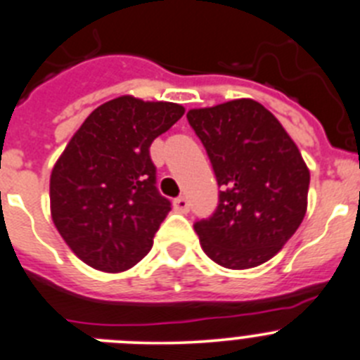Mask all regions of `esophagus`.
I'll return each instance as SVG.
<instances>
[{"label":"esophagus","instance_id":"esophagus-1","mask_svg":"<svg viewBox=\"0 0 360 360\" xmlns=\"http://www.w3.org/2000/svg\"><path fill=\"white\" fill-rule=\"evenodd\" d=\"M173 205L178 212H184V214H186V212H189V202H187V198H184V196H180V198L174 200Z\"/></svg>","mask_w":360,"mask_h":360}]
</instances>
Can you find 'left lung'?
<instances>
[{"label":"left lung","instance_id":"1","mask_svg":"<svg viewBox=\"0 0 360 360\" xmlns=\"http://www.w3.org/2000/svg\"><path fill=\"white\" fill-rule=\"evenodd\" d=\"M212 164L218 207L195 224L203 252L225 269L262 265L307 212L310 171L279 120L252 98L189 110Z\"/></svg>","mask_w":360,"mask_h":360}]
</instances>
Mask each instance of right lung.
I'll list each match as a JSON object with an SVG mask.
<instances>
[{"mask_svg": "<svg viewBox=\"0 0 360 360\" xmlns=\"http://www.w3.org/2000/svg\"><path fill=\"white\" fill-rule=\"evenodd\" d=\"M174 103L122 95L88 115L56 162L50 209L73 254L103 272L131 269L171 211L149 146L184 115Z\"/></svg>", "mask_w": 360, "mask_h": 360, "instance_id": "obj_1", "label": "right lung"}]
</instances>
